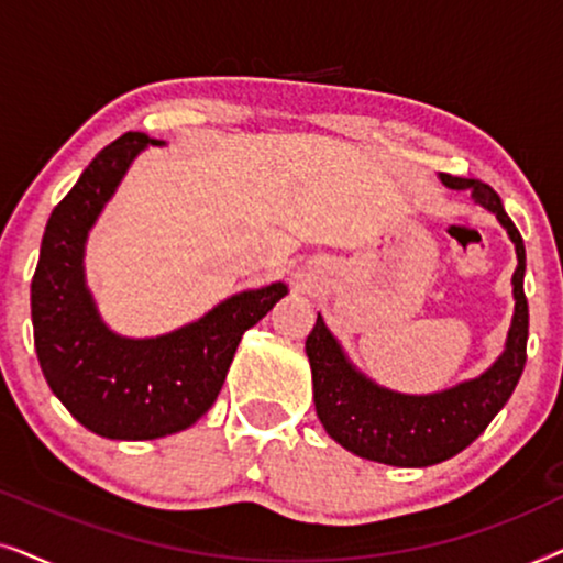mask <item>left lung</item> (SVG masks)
Listing matches in <instances>:
<instances>
[{"mask_svg": "<svg viewBox=\"0 0 563 563\" xmlns=\"http://www.w3.org/2000/svg\"><path fill=\"white\" fill-rule=\"evenodd\" d=\"M441 179L451 189H468L476 202L495 212L518 251V268L512 274L515 318L507 349L497 364L479 379L459 384L441 395L407 397L364 379L345 361L320 314L305 343L312 368L314 410L328 435L356 456L389 466L441 464L472 445L510 399L528 358V299L522 291L526 245L518 228L507 218L497 191L487 184L451 174H443Z\"/></svg>", "mask_w": 563, "mask_h": 563, "instance_id": "1", "label": "left lung"}]
</instances>
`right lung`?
<instances>
[{
    "label": "right lung",
    "instance_id": "1",
    "mask_svg": "<svg viewBox=\"0 0 563 563\" xmlns=\"http://www.w3.org/2000/svg\"><path fill=\"white\" fill-rule=\"evenodd\" d=\"M145 143L158 141L125 133L84 168L51 212L30 287L45 382L84 428L112 441H151L202 418L245 330L287 295L284 284L243 291L199 322L153 341H125L99 322L84 287V241Z\"/></svg>",
    "mask_w": 563,
    "mask_h": 563
}]
</instances>
